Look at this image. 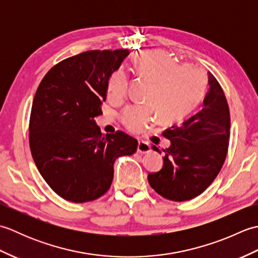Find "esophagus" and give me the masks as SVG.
<instances>
[{
	"label": "esophagus",
	"mask_w": 258,
	"mask_h": 258,
	"mask_svg": "<svg viewBox=\"0 0 258 258\" xmlns=\"http://www.w3.org/2000/svg\"><path fill=\"white\" fill-rule=\"evenodd\" d=\"M138 152L141 154H146V153L151 152V146L149 143H146L144 141H139L138 144Z\"/></svg>",
	"instance_id": "34e87169"
}]
</instances>
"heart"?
Here are the masks:
<instances>
[{
	"label": "heart",
	"mask_w": 258,
	"mask_h": 258,
	"mask_svg": "<svg viewBox=\"0 0 258 258\" xmlns=\"http://www.w3.org/2000/svg\"><path fill=\"white\" fill-rule=\"evenodd\" d=\"M135 71L154 83L149 102L154 104L160 116L173 120L193 109L204 95L207 78L204 71L194 64L179 65L176 59L163 51L140 53L134 59ZM128 90V76L119 69L111 75L107 96L120 101ZM152 105H131L126 107L120 119L131 132H141L156 117Z\"/></svg>",
	"instance_id": "heart-1"
}]
</instances>
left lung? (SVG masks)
<instances>
[{
	"label": "left lung",
	"mask_w": 258,
	"mask_h": 258,
	"mask_svg": "<svg viewBox=\"0 0 258 258\" xmlns=\"http://www.w3.org/2000/svg\"><path fill=\"white\" fill-rule=\"evenodd\" d=\"M208 85L201 111L163 133L171 145L164 150L161 171L150 173L147 179L164 199L184 202L199 196L215 179L226 158L231 127L228 104L212 73H208ZM153 150L161 153L154 145Z\"/></svg>",
	"instance_id": "1"
}]
</instances>
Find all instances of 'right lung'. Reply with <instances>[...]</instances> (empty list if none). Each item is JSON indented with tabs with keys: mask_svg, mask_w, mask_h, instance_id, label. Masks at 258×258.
I'll return each instance as SVG.
<instances>
[{
	"mask_svg": "<svg viewBox=\"0 0 258 258\" xmlns=\"http://www.w3.org/2000/svg\"><path fill=\"white\" fill-rule=\"evenodd\" d=\"M128 50L87 51L48 71L37 87L30 117V147L38 172L64 200L85 203L111 187L114 162L132 155L138 141L117 131L101 133L108 80Z\"/></svg>",
	"mask_w": 258,
	"mask_h": 258,
	"instance_id": "add662e5",
	"label": "right lung"
}]
</instances>
